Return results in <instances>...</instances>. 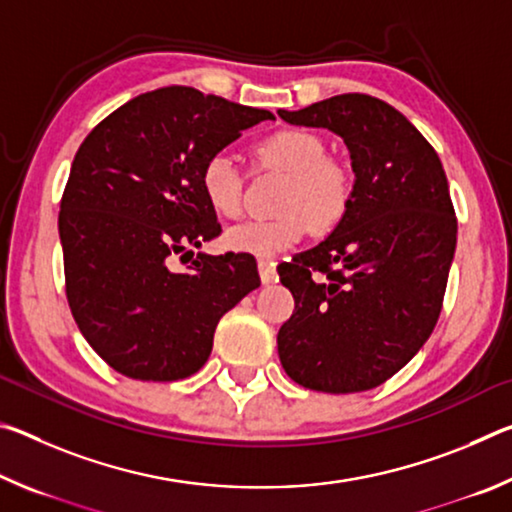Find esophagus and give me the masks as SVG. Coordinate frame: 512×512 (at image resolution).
<instances>
[{
	"label": "esophagus",
	"mask_w": 512,
	"mask_h": 512,
	"mask_svg": "<svg viewBox=\"0 0 512 512\" xmlns=\"http://www.w3.org/2000/svg\"><path fill=\"white\" fill-rule=\"evenodd\" d=\"M257 268H259V277H262L264 284H271L277 280V273H275V262H271V259H259L257 262Z\"/></svg>",
	"instance_id": "34e87169"
}]
</instances>
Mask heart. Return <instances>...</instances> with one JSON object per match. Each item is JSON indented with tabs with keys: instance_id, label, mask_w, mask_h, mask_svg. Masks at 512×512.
Masks as SVG:
<instances>
[{
	"instance_id": "b5f03b06",
	"label": "heart",
	"mask_w": 512,
	"mask_h": 512,
	"mask_svg": "<svg viewBox=\"0 0 512 512\" xmlns=\"http://www.w3.org/2000/svg\"><path fill=\"white\" fill-rule=\"evenodd\" d=\"M259 171L287 173L277 219L248 221L225 232V246L235 253L273 257L300 244L311 232H329L350 212L357 178L348 162L327 153L323 137L307 128H282L253 146ZM198 183L205 203L223 219L244 214L246 176L225 153H212L203 162Z\"/></svg>"
}]
</instances>
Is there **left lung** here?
Listing matches in <instances>:
<instances>
[{
	"label": "left lung",
	"mask_w": 512,
	"mask_h": 512,
	"mask_svg": "<svg viewBox=\"0 0 512 512\" xmlns=\"http://www.w3.org/2000/svg\"><path fill=\"white\" fill-rule=\"evenodd\" d=\"M280 117L341 135L357 187L332 235L277 266L296 300L277 354L309 391H370L418 354L443 309L458 230L443 162L400 110L370 94Z\"/></svg>",
	"instance_id": "1"
}]
</instances>
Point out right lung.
Instances as JSON below:
<instances>
[{
  "label": "right lung",
  "mask_w": 512,
  "mask_h": 512,
  "mask_svg": "<svg viewBox=\"0 0 512 512\" xmlns=\"http://www.w3.org/2000/svg\"><path fill=\"white\" fill-rule=\"evenodd\" d=\"M273 112L185 85L140 94L99 121L74 155L58 232L65 293L85 341L140 381L205 366L221 316L259 287L253 255H173L221 235L205 203L203 162Z\"/></svg>",
  "instance_id": "right-lung-1"
}]
</instances>
